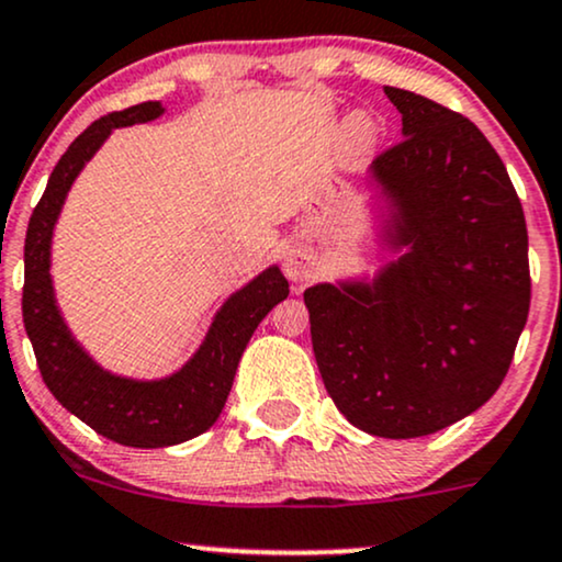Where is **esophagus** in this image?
<instances>
[{
    "instance_id": "esophagus-1",
    "label": "esophagus",
    "mask_w": 562,
    "mask_h": 562,
    "mask_svg": "<svg viewBox=\"0 0 562 562\" xmlns=\"http://www.w3.org/2000/svg\"><path fill=\"white\" fill-rule=\"evenodd\" d=\"M285 274H288L293 282H303V280H306V277L311 274L306 256H303V254H290L288 259H285Z\"/></svg>"
}]
</instances>
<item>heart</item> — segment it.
I'll return each mask as SVG.
<instances>
[{"label": "heart", "mask_w": 562, "mask_h": 562, "mask_svg": "<svg viewBox=\"0 0 562 562\" xmlns=\"http://www.w3.org/2000/svg\"><path fill=\"white\" fill-rule=\"evenodd\" d=\"M374 135L376 127L371 123V117H367V114H356V117H350V123L346 125V133H342V146L348 148V154H361L371 146Z\"/></svg>", "instance_id": "b5f03b06"}]
</instances>
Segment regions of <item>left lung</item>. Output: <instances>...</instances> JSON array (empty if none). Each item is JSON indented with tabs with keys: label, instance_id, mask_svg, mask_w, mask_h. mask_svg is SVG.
Wrapping results in <instances>:
<instances>
[{
	"label": "left lung",
	"instance_id": "8db88e82",
	"mask_svg": "<svg viewBox=\"0 0 562 562\" xmlns=\"http://www.w3.org/2000/svg\"><path fill=\"white\" fill-rule=\"evenodd\" d=\"M403 138L374 159L395 201L392 246H408L374 288L314 285L316 367L337 411L387 439L474 414L508 374L531 303L529 233L503 159L448 106L384 86Z\"/></svg>",
	"mask_w": 562,
	"mask_h": 562
}]
</instances>
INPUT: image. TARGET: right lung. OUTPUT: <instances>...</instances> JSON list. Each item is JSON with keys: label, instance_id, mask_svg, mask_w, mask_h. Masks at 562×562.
Instances as JSON below:
<instances>
[{"label": "right lung", "instance_id": "add662e5", "mask_svg": "<svg viewBox=\"0 0 562 562\" xmlns=\"http://www.w3.org/2000/svg\"><path fill=\"white\" fill-rule=\"evenodd\" d=\"M159 114V101H144L88 125L52 170L25 233L23 324L42 380L70 414L101 437L127 448H167L212 427L225 408L235 369L254 329L272 306L288 299L285 277L277 267L267 269L222 306L199 353L178 374L161 382H133L106 374L67 333L49 277L52 229L65 195L112 127L146 123Z\"/></svg>", "mask_w": 562, "mask_h": 562}]
</instances>
